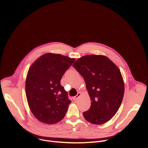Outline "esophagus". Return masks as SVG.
<instances>
[{"label":"esophagus","mask_w":148,"mask_h":148,"mask_svg":"<svg viewBox=\"0 0 148 148\" xmlns=\"http://www.w3.org/2000/svg\"><path fill=\"white\" fill-rule=\"evenodd\" d=\"M81 93L79 92H78L77 93V95L76 96H75L74 97V99H75V100H76V99H77L80 96H81Z\"/></svg>","instance_id":"esophagus-1"}]
</instances>
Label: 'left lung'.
I'll use <instances>...</instances> for the list:
<instances>
[{"label":"left lung","instance_id":"obj_1","mask_svg":"<svg viewBox=\"0 0 148 148\" xmlns=\"http://www.w3.org/2000/svg\"><path fill=\"white\" fill-rule=\"evenodd\" d=\"M73 66L82 75L91 98L90 109L83 112L89 122L101 125L117 112L124 94V82L118 67L107 57L86 55Z\"/></svg>","mask_w":148,"mask_h":148}]
</instances>
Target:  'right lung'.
Listing matches in <instances>:
<instances>
[{
    "label": "right lung",
    "mask_w": 148,
    "mask_h": 148,
    "mask_svg": "<svg viewBox=\"0 0 148 148\" xmlns=\"http://www.w3.org/2000/svg\"><path fill=\"white\" fill-rule=\"evenodd\" d=\"M75 58L59 54L46 53L38 58L29 69L26 94L29 108L40 122L54 124L67 113L71 101L60 83Z\"/></svg>",
    "instance_id": "obj_1"
}]
</instances>
